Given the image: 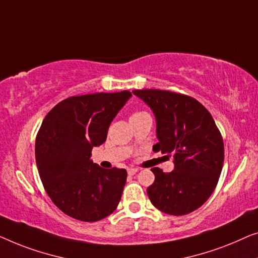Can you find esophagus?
Segmentation results:
<instances>
[{
	"label": "esophagus",
	"instance_id": "1",
	"mask_svg": "<svg viewBox=\"0 0 258 258\" xmlns=\"http://www.w3.org/2000/svg\"><path fill=\"white\" fill-rule=\"evenodd\" d=\"M137 172H138L137 168H128V169H127L128 175H134V174H136Z\"/></svg>",
	"mask_w": 258,
	"mask_h": 258
}]
</instances>
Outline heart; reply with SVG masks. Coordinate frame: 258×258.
<instances>
[{"mask_svg": "<svg viewBox=\"0 0 258 258\" xmlns=\"http://www.w3.org/2000/svg\"><path fill=\"white\" fill-rule=\"evenodd\" d=\"M141 113H144V112H134V113L131 115V117H134V115H138V114H141Z\"/></svg>", "mask_w": 258, "mask_h": 258, "instance_id": "obj_1", "label": "heart"}]
</instances>
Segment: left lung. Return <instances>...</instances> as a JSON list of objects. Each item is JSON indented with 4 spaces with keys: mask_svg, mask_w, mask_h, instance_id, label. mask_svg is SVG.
Returning <instances> with one entry per match:
<instances>
[{
    "mask_svg": "<svg viewBox=\"0 0 258 258\" xmlns=\"http://www.w3.org/2000/svg\"><path fill=\"white\" fill-rule=\"evenodd\" d=\"M157 118L159 143L154 152L173 153L175 168L165 173L154 167L147 188L155 208L169 215H186L208 200L224 160L223 139L212 114L195 98L166 90H134Z\"/></svg>",
    "mask_w": 258,
    "mask_h": 258,
    "instance_id": "1",
    "label": "left lung"
}]
</instances>
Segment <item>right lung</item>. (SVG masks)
Masks as SVG:
<instances>
[{
  "label": "right lung",
  "mask_w": 258,
  "mask_h": 258,
  "mask_svg": "<svg viewBox=\"0 0 258 258\" xmlns=\"http://www.w3.org/2000/svg\"><path fill=\"white\" fill-rule=\"evenodd\" d=\"M130 91L69 97L45 115L35 144L39 177L49 198L72 219L96 222L117 209L126 169H103L91 151L107 137L108 126Z\"/></svg>",
  "instance_id": "1"
}]
</instances>
